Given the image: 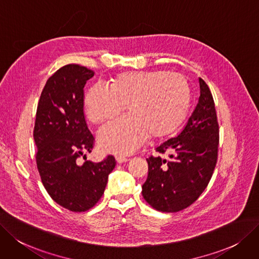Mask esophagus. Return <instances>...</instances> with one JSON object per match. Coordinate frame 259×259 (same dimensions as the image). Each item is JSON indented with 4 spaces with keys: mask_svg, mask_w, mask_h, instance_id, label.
Here are the masks:
<instances>
[{
    "mask_svg": "<svg viewBox=\"0 0 259 259\" xmlns=\"http://www.w3.org/2000/svg\"><path fill=\"white\" fill-rule=\"evenodd\" d=\"M116 160L118 163H123V162L128 161V158L124 157V156H116Z\"/></svg>",
    "mask_w": 259,
    "mask_h": 259,
    "instance_id": "34e87169",
    "label": "esophagus"
}]
</instances>
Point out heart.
Wrapping results in <instances>:
<instances>
[{"label": "heart", "mask_w": 259, "mask_h": 259, "mask_svg": "<svg viewBox=\"0 0 259 259\" xmlns=\"http://www.w3.org/2000/svg\"><path fill=\"white\" fill-rule=\"evenodd\" d=\"M191 92L187 79L167 71L125 72L112 79L110 88L96 84L85 96L87 117L96 124L118 116L125 108L128 115L102 127L100 148L107 153L130 155L149 136L170 135L189 110Z\"/></svg>", "instance_id": "heart-1"}]
</instances>
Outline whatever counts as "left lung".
Listing matches in <instances>:
<instances>
[{"label":"left lung","mask_w":259,"mask_h":259,"mask_svg":"<svg viewBox=\"0 0 259 259\" xmlns=\"http://www.w3.org/2000/svg\"><path fill=\"white\" fill-rule=\"evenodd\" d=\"M200 98L183 131L156 148L170 159L149 157L142 195L153 208L177 212L188 207L207 187L218 158L219 124L207 84L200 77Z\"/></svg>","instance_id":"1"}]
</instances>
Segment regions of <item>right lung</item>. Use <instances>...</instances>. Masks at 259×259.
Segmentation results:
<instances>
[{
	"mask_svg": "<svg viewBox=\"0 0 259 259\" xmlns=\"http://www.w3.org/2000/svg\"><path fill=\"white\" fill-rule=\"evenodd\" d=\"M95 72L79 65L57 70L41 92L34 127L36 162L46 190L58 205L86 211L104 193L116 167L111 155L101 162L78 158L94 148L84 116V87Z\"/></svg>",
	"mask_w": 259,
	"mask_h": 259,
	"instance_id": "obj_1",
	"label": "right lung"
}]
</instances>
